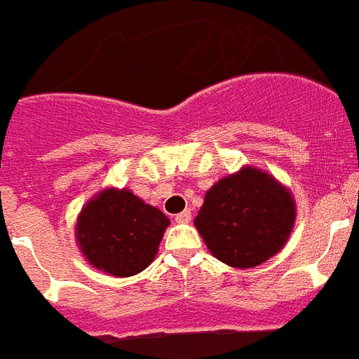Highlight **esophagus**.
<instances>
[{
	"instance_id": "1",
	"label": "esophagus",
	"mask_w": 359,
	"mask_h": 359,
	"mask_svg": "<svg viewBox=\"0 0 359 359\" xmlns=\"http://www.w3.org/2000/svg\"><path fill=\"white\" fill-rule=\"evenodd\" d=\"M175 221L177 223H189L191 221V210H184V212L177 214L175 215Z\"/></svg>"
}]
</instances>
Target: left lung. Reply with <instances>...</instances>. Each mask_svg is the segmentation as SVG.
<instances>
[{
	"label": "left lung",
	"instance_id": "8db88e82",
	"mask_svg": "<svg viewBox=\"0 0 359 359\" xmlns=\"http://www.w3.org/2000/svg\"><path fill=\"white\" fill-rule=\"evenodd\" d=\"M295 223L291 194L273 177L243 168L206 191L195 226L210 252L232 267H255L275 256Z\"/></svg>",
	"mask_w": 359,
	"mask_h": 359
}]
</instances>
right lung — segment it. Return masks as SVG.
Returning a JSON list of instances; mask_svg holds the SVG:
<instances>
[{
    "label": "right lung",
    "mask_w": 359,
    "mask_h": 359,
    "mask_svg": "<svg viewBox=\"0 0 359 359\" xmlns=\"http://www.w3.org/2000/svg\"><path fill=\"white\" fill-rule=\"evenodd\" d=\"M170 225L158 208L129 189H104L84 206L77 221L79 247L90 264L114 276H133L156 256Z\"/></svg>",
    "instance_id": "1"
}]
</instances>
